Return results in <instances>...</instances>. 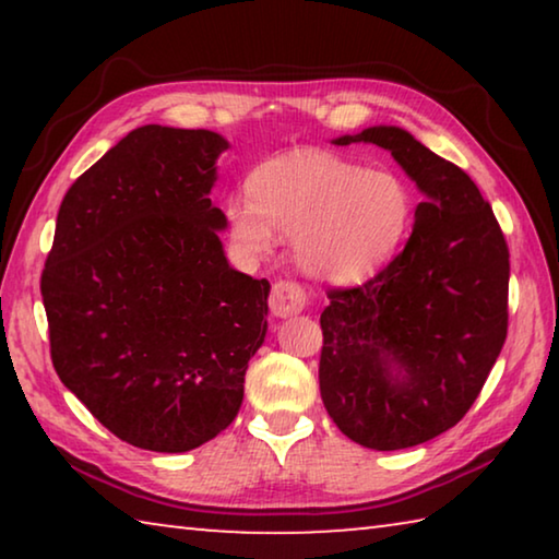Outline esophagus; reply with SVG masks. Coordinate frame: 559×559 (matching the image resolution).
I'll return each mask as SVG.
<instances>
[{
    "instance_id": "obj_1",
    "label": "esophagus",
    "mask_w": 559,
    "mask_h": 559,
    "mask_svg": "<svg viewBox=\"0 0 559 559\" xmlns=\"http://www.w3.org/2000/svg\"><path fill=\"white\" fill-rule=\"evenodd\" d=\"M269 308H271V316H276V318L298 316L300 310L306 308V290H302L298 283L278 281L271 290Z\"/></svg>"
}]
</instances>
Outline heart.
<instances>
[{"instance_id":"1","label":"heart","mask_w":559,"mask_h":559,"mask_svg":"<svg viewBox=\"0 0 559 559\" xmlns=\"http://www.w3.org/2000/svg\"><path fill=\"white\" fill-rule=\"evenodd\" d=\"M412 219L414 197L402 177L320 150L266 159L249 177V197L226 204L243 251H269L278 231L296 239L308 276L335 286L377 276L400 253Z\"/></svg>"}]
</instances>
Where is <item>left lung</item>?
Returning <instances> with one entry per match:
<instances>
[{
	"label": "left lung",
	"instance_id": "left-lung-1",
	"mask_svg": "<svg viewBox=\"0 0 559 559\" xmlns=\"http://www.w3.org/2000/svg\"><path fill=\"white\" fill-rule=\"evenodd\" d=\"M333 143L386 150L424 194L400 257L365 286L330 290L320 316L330 419L365 449H409L456 427L493 370L508 246L473 179L412 132L374 126Z\"/></svg>",
	"mask_w": 559,
	"mask_h": 559
}]
</instances>
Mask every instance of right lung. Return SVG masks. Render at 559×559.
<instances>
[{
    "instance_id": "1",
    "label": "right lung",
    "mask_w": 559,
    "mask_h": 559,
    "mask_svg": "<svg viewBox=\"0 0 559 559\" xmlns=\"http://www.w3.org/2000/svg\"><path fill=\"white\" fill-rule=\"evenodd\" d=\"M229 140L130 130L66 192L41 273L51 359L88 412L138 449L202 447L239 414L266 340V278L229 266L210 194Z\"/></svg>"
}]
</instances>
